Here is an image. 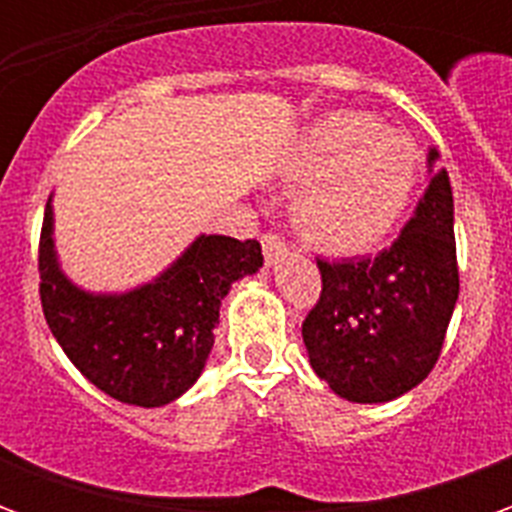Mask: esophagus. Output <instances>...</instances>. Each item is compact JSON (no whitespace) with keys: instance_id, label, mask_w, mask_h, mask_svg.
Wrapping results in <instances>:
<instances>
[{"instance_id":"esophagus-1","label":"esophagus","mask_w":512,"mask_h":512,"mask_svg":"<svg viewBox=\"0 0 512 512\" xmlns=\"http://www.w3.org/2000/svg\"><path fill=\"white\" fill-rule=\"evenodd\" d=\"M260 244H263V255H266L268 266H277L279 257L288 252V246H285V241L277 233H263Z\"/></svg>"}]
</instances>
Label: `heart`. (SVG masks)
<instances>
[{
  "label": "heart",
  "instance_id": "obj_1",
  "mask_svg": "<svg viewBox=\"0 0 512 512\" xmlns=\"http://www.w3.org/2000/svg\"><path fill=\"white\" fill-rule=\"evenodd\" d=\"M288 169L301 183L293 200L301 238L329 255H359L381 244L406 213L419 153L373 115L337 109L304 131Z\"/></svg>",
  "mask_w": 512,
  "mask_h": 512
}]
</instances>
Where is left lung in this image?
<instances>
[{"label": "left lung", "mask_w": 512, "mask_h": 512, "mask_svg": "<svg viewBox=\"0 0 512 512\" xmlns=\"http://www.w3.org/2000/svg\"><path fill=\"white\" fill-rule=\"evenodd\" d=\"M430 147V183L395 244L362 260H318L321 299L301 323L312 370L351 403H386L439 362L458 301L452 186Z\"/></svg>", "instance_id": "left-lung-1"}]
</instances>
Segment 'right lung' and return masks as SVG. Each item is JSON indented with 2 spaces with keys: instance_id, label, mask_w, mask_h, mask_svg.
<instances>
[{
  "instance_id": "add662e5",
  "label": "right lung",
  "mask_w": 512,
  "mask_h": 512,
  "mask_svg": "<svg viewBox=\"0 0 512 512\" xmlns=\"http://www.w3.org/2000/svg\"><path fill=\"white\" fill-rule=\"evenodd\" d=\"M260 266L257 241L200 235L153 282L128 293H90L62 274L51 197L46 202L38 255L46 323L76 370L128 406H167L200 378L222 299Z\"/></svg>"
}]
</instances>
